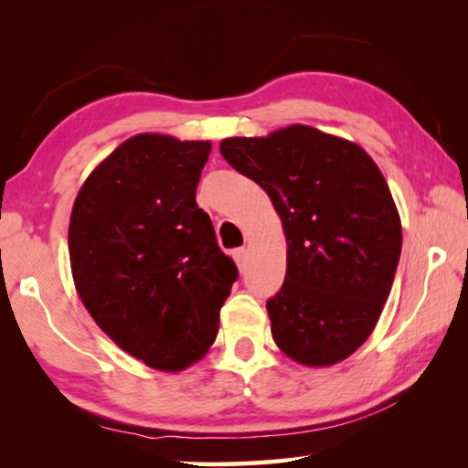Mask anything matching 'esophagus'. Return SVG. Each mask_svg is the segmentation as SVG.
<instances>
[{
    "label": "esophagus",
    "instance_id": "1",
    "mask_svg": "<svg viewBox=\"0 0 468 468\" xmlns=\"http://www.w3.org/2000/svg\"><path fill=\"white\" fill-rule=\"evenodd\" d=\"M233 258H235L237 266H239V271H243L245 262H248V250H245V248H237V250L233 251Z\"/></svg>",
    "mask_w": 468,
    "mask_h": 468
}]
</instances>
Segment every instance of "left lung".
<instances>
[{
	"mask_svg": "<svg viewBox=\"0 0 468 468\" xmlns=\"http://www.w3.org/2000/svg\"><path fill=\"white\" fill-rule=\"evenodd\" d=\"M220 154L271 196L287 235V274L266 301L274 343L310 367L346 359L376 328L402 248L378 165L310 125L227 138Z\"/></svg>",
	"mask_w": 468,
	"mask_h": 468,
	"instance_id": "left-lung-1",
	"label": "left lung"
}]
</instances>
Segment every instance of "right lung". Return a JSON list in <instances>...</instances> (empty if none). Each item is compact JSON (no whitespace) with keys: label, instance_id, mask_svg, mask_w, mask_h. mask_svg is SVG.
<instances>
[{"label":"right lung","instance_id":"add662e5","mask_svg":"<svg viewBox=\"0 0 468 468\" xmlns=\"http://www.w3.org/2000/svg\"><path fill=\"white\" fill-rule=\"evenodd\" d=\"M210 142L138 133L78 194L68 248L82 303L99 328L148 367L202 359L237 281L196 187Z\"/></svg>","mask_w":468,"mask_h":468}]
</instances>
